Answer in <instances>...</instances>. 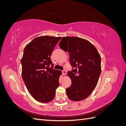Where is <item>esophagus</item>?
<instances>
[{"label":"esophagus","mask_w":126,"mask_h":126,"mask_svg":"<svg viewBox=\"0 0 126 126\" xmlns=\"http://www.w3.org/2000/svg\"><path fill=\"white\" fill-rule=\"evenodd\" d=\"M62 74H63V75H65V74H66V70H63L62 71Z\"/></svg>","instance_id":"esophagus-1"}]
</instances>
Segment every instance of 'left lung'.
Returning a JSON list of instances; mask_svg holds the SVG:
<instances>
[{
	"instance_id": "1",
	"label": "left lung",
	"mask_w": 126,
	"mask_h": 126,
	"mask_svg": "<svg viewBox=\"0 0 126 126\" xmlns=\"http://www.w3.org/2000/svg\"><path fill=\"white\" fill-rule=\"evenodd\" d=\"M61 49L68 51L71 66L68 71L71 80L66 89L68 98L74 101L88 97L96 88L101 73V57L98 50L89 41L76 37H64L59 43Z\"/></svg>"
}]
</instances>
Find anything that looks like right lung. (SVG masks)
Instances as JSON below:
<instances>
[{
    "instance_id": "1",
    "label": "right lung",
    "mask_w": 126,
    "mask_h": 126,
    "mask_svg": "<svg viewBox=\"0 0 126 126\" xmlns=\"http://www.w3.org/2000/svg\"><path fill=\"white\" fill-rule=\"evenodd\" d=\"M61 37L44 36L33 39L25 47L21 60L22 77L29 93L37 101L52 100L59 86L62 71L53 69L50 56Z\"/></svg>"
}]
</instances>
